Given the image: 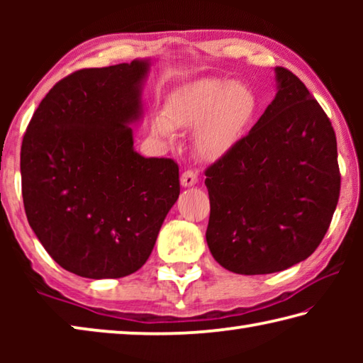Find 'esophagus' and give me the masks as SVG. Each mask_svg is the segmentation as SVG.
<instances>
[{
    "label": "esophagus",
    "instance_id": "34e87169",
    "mask_svg": "<svg viewBox=\"0 0 363 363\" xmlns=\"http://www.w3.org/2000/svg\"><path fill=\"white\" fill-rule=\"evenodd\" d=\"M196 182H199V176H196L195 171H192V169L184 171L182 176H181V186L182 187H192V186H195Z\"/></svg>",
    "mask_w": 363,
    "mask_h": 363
}]
</instances>
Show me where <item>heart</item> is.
Here are the masks:
<instances>
[{
	"mask_svg": "<svg viewBox=\"0 0 363 363\" xmlns=\"http://www.w3.org/2000/svg\"><path fill=\"white\" fill-rule=\"evenodd\" d=\"M256 108L248 86L225 79H200L177 89L167 104L171 126L194 131V149L203 158H216L240 136ZM152 130L169 139L167 121L155 118Z\"/></svg>",
	"mask_w": 363,
	"mask_h": 363,
	"instance_id": "1",
	"label": "heart"
}]
</instances>
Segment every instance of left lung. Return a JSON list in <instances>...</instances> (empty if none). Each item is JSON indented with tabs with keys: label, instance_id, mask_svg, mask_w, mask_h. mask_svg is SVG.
Masks as SVG:
<instances>
[{
	"label": "left lung",
	"instance_id": "left-lung-1",
	"mask_svg": "<svg viewBox=\"0 0 363 363\" xmlns=\"http://www.w3.org/2000/svg\"><path fill=\"white\" fill-rule=\"evenodd\" d=\"M277 94L261 118L206 169V243L242 275L280 272L314 253L340 199L336 136L304 83L275 67Z\"/></svg>",
	"mask_w": 363,
	"mask_h": 363
}]
</instances>
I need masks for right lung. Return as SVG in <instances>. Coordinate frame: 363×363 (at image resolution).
Instances as JSON below:
<instances>
[{
  "mask_svg": "<svg viewBox=\"0 0 363 363\" xmlns=\"http://www.w3.org/2000/svg\"><path fill=\"white\" fill-rule=\"evenodd\" d=\"M150 59L84 69L60 79L22 140L28 224L60 267L120 279L149 259L179 196V168L134 150Z\"/></svg>",
  "mask_w": 363,
  "mask_h": 363,
  "instance_id": "obj_1",
  "label": "right lung"
}]
</instances>
